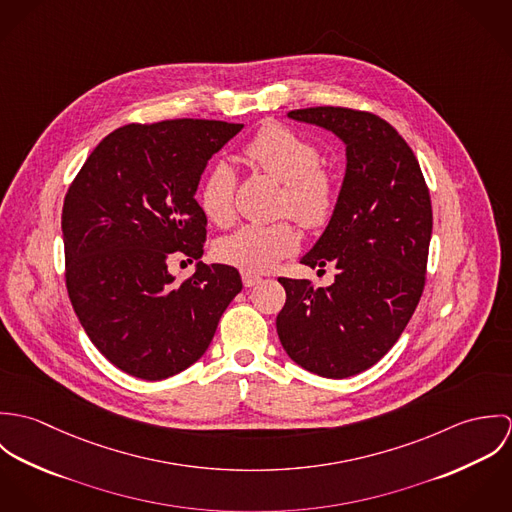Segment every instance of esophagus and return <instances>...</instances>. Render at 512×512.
<instances>
[{"label": "esophagus", "mask_w": 512, "mask_h": 512, "mask_svg": "<svg viewBox=\"0 0 512 512\" xmlns=\"http://www.w3.org/2000/svg\"><path fill=\"white\" fill-rule=\"evenodd\" d=\"M260 282H262L260 276H254V274H248V272L242 274V284H244V288H254V286L260 284Z\"/></svg>", "instance_id": "1"}]
</instances>
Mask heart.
Returning <instances> with one entry per match:
<instances>
[{"instance_id": "obj_1", "label": "heart", "mask_w": 512, "mask_h": 512, "mask_svg": "<svg viewBox=\"0 0 512 512\" xmlns=\"http://www.w3.org/2000/svg\"><path fill=\"white\" fill-rule=\"evenodd\" d=\"M250 165L282 183L276 215H290L307 230L323 228L337 209V175L321 163L319 146L292 128L270 122L262 126L244 146ZM236 171L230 163L217 161L199 193L205 217L217 226H230L236 219ZM299 246L292 220L272 224H246L220 238L215 254L220 262L248 274L272 270Z\"/></svg>"}]
</instances>
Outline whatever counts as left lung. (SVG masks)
I'll list each match as a JSON object with an SVG mask.
<instances>
[{"mask_svg":"<svg viewBox=\"0 0 512 512\" xmlns=\"http://www.w3.org/2000/svg\"><path fill=\"white\" fill-rule=\"evenodd\" d=\"M347 144L337 209L309 268H337L335 284L278 278L286 305L276 327L286 353L305 370L347 378L376 365L398 341L426 286L432 199L412 147L380 116L345 108L292 110Z\"/></svg>","mask_w":512,"mask_h":512,"instance_id":"obj_1","label":"left lung"}]
</instances>
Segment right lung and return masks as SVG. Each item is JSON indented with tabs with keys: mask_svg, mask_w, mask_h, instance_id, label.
Returning a JSON list of instances; mask_svg holds the SVG:
<instances>
[{
	"mask_svg": "<svg viewBox=\"0 0 512 512\" xmlns=\"http://www.w3.org/2000/svg\"><path fill=\"white\" fill-rule=\"evenodd\" d=\"M244 126L219 120L128 124L88 155L63 205L65 282L94 347L120 370L163 380L199 361L242 290L236 268L203 262L181 282L167 266L203 256L195 191L207 161Z\"/></svg>",
	"mask_w": 512,
	"mask_h": 512,
	"instance_id": "obj_1",
	"label": "right lung"
}]
</instances>
